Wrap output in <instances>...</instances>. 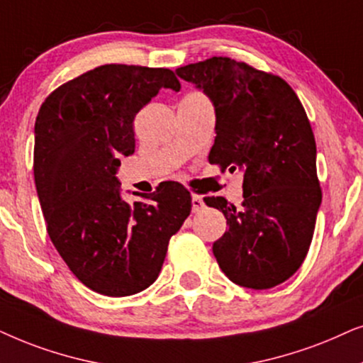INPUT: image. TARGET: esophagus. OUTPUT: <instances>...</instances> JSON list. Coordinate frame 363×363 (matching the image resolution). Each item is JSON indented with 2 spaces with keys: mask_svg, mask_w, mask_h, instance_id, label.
I'll return each instance as SVG.
<instances>
[{
  "mask_svg": "<svg viewBox=\"0 0 363 363\" xmlns=\"http://www.w3.org/2000/svg\"><path fill=\"white\" fill-rule=\"evenodd\" d=\"M204 199H202L201 196L194 194L192 196V212H201L202 209H204Z\"/></svg>",
  "mask_w": 363,
  "mask_h": 363,
  "instance_id": "1",
  "label": "esophagus"
}]
</instances>
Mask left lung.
<instances>
[{
	"instance_id": "obj_1",
	"label": "left lung",
	"mask_w": 363,
	"mask_h": 363,
	"mask_svg": "<svg viewBox=\"0 0 363 363\" xmlns=\"http://www.w3.org/2000/svg\"><path fill=\"white\" fill-rule=\"evenodd\" d=\"M204 89L216 109L209 162L244 171V201L204 197L229 229L212 245L217 264L238 286L270 289L301 267L311 247L318 206L317 147L306 109L280 76L214 56L176 69Z\"/></svg>"
}]
</instances>
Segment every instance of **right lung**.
<instances>
[{"mask_svg": "<svg viewBox=\"0 0 363 363\" xmlns=\"http://www.w3.org/2000/svg\"><path fill=\"white\" fill-rule=\"evenodd\" d=\"M162 88L181 89L174 71L103 65L56 88L36 116L33 171L48 234L77 280L103 296L151 286L191 214L179 182L128 204L116 179L119 157L136 147L134 118Z\"/></svg>", "mask_w": 363, "mask_h": 363, "instance_id": "obj_1", "label": "right lung"}]
</instances>
